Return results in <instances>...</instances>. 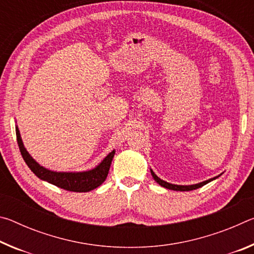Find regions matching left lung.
<instances>
[{
  "mask_svg": "<svg viewBox=\"0 0 254 254\" xmlns=\"http://www.w3.org/2000/svg\"><path fill=\"white\" fill-rule=\"evenodd\" d=\"M150 171H151V175H152L153 179L156 180V182H157L159 185H160V186L165 187V188H167V189H171V190H179V191L194 190V189H197V188H199V187H201V186H204V185L208 184L209 182H212V180L218 178V176H217V177H214V178H212V179L205 180V182H203V183H199V184H196V185H189V186H182V185H174V184L167 183V182H165V180H162V179L159 178L158 176L153 173L152 169H150Z\"/></svg>",
  "mask_w": 254,
  "mask_h": 254,
  "instance_id": "left-lung-1",
  "label": "left lung"
}]
</instances>
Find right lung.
Listing matches in <instances>:
<instances>
[{"instance_id":"add662e5","label":"right lung","mask_w":254,"mask_h":254,"mask_svg":"<svg viewBox=\"0 0 254 254\" xmlns=\"http://www.w3.org/2000/svg\"><path fill=\"white\" fill-rule=\"evenodd\" d=\"M15 132L19 149L21 154H22L23 160L27 163L29 168L31 169L32 173L41 180H46V182L53 184L59 188L65 189V190L77 192L93 190V189L101 186L105 182L112 160H113L115 150L107 154L104 160L92 170L81 171V173H57V171L44 168V167L40 166L39 163L34 160L27 151V149L24 148L18 127H15Z\"/></svg>"}]
</instances>
